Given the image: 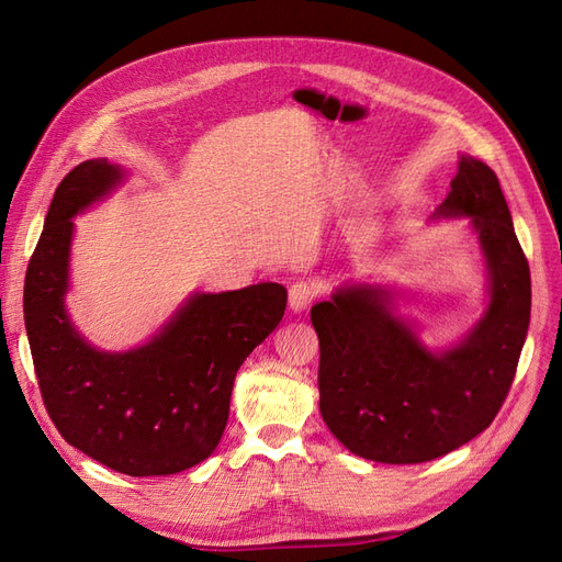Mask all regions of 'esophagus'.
I'll return each mask as SVG.
<instances>
[{
	"label": "esophagus",
	"mask_w": 562,
	"mask_h": 562,
	"mask_svg": "<svg viewBox=\"0 0 562 562\" xmlns=\"http://www.w3.org/2000/svg\"><path fill=\"white\" fill-rule=\"evenodd\" d=\"M314 297H316V285L307 281H297L291 285V291H288V307H291L295 314H300L310 307Z\"/></svg>",
	"instance_id": "esophagus-1"
}]
</instances>
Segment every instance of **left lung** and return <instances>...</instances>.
<instances>
[{"label":"left lung","instance_id":"left-lung-1","mask_svg":"<svg viewBox=\"0 0 562 562\" xmlns=\"http://www.w3.org/2000/svg\"><path fill=\"white\" fill-rule=\"evenodd\" d=\"M469 217L487 267V304L459 342L431 351L382 285H342L312 307L318 407L349 452L382 464L443 457L485 431L512 389L530 326V267L492 168L459 157L431 220Z\"/></svg>","mask_w":562,"mask_h":562}]
</instances>
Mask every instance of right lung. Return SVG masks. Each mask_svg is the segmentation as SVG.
I'll use <instances>...</instances> for the list:
<instances>
[{"instance_id":"1","label":"right lung","mask_w":562,"mask_h":562,"mask_svg":"<svg viewBox=\"0 0 562 562\" xmlns=\"http://www.w3.org/2000/svg\"><path fill=\"white\" fill-rule=\"evenodd\" d=\"M126 171L89 159L63 178L25 274L23 312L42 398L67 443L126 475H171L211 457L227 427L236 370L279 326L288 293L258 283L194 293L157 335L100 351L67 316L72 217Z\"/></svg>"}]
</instances>
